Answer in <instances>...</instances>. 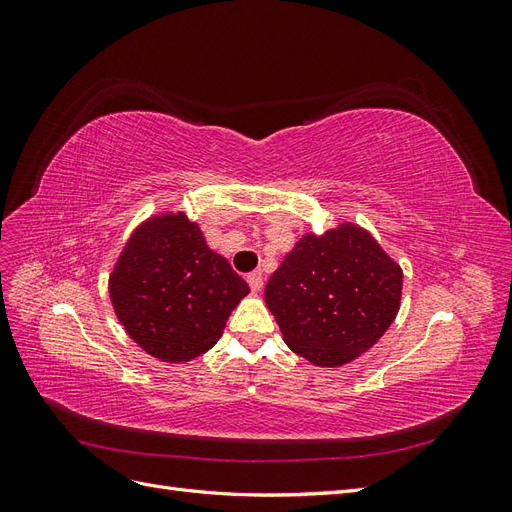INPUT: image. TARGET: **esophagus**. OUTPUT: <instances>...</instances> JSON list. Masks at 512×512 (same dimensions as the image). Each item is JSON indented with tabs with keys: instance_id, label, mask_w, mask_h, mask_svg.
<instances>
[{
	"instance_id": "esophagus-1",
	"label": "esophagus",
	"mask_w": 512,
	"mask_h": 512,
	"mask_svg": "<svg viewBox=\"0 0 512 512\" xmlns=\"http://www.w3.org/2000/svg\"><path fill=\"white\" fill-rule=\"evenodd\" d=\"M247 284H250L252 292H260L262 286H265V280H262V273L260 271H254L247 275Z\"/></svg>"
}]
</instances>
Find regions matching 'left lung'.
Returning a JSON list of instances; mask_svg holds the SVG:
<instances>
[{
    "mask_svg": "<svg viewBox=\"0 0 512 512\" xmlns=\"http://www.w3.org/2000/svg\"><path fill=\"white\" fill-rule=\"evenodd\" d=\"M399 265L367 230L342 224L305 235L265 288L284 342L320 367H339L374 346L401 301Z\"/></svg>",
    "mask_w": 512,
    "mask_h": 512,
    "instance_id": "8db88e82",
    "label": "left lung"
}]
</instances>
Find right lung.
<instances>
[{
    "instance_id": "right-lung-1",
    "label": "right lung",
    "mask_w": 512,
    "mask_h": 512,
    "mask_svg": "<svg viewBox=\"0 0 512 512\" xmlns=\"http://www.w3.org/2000/svg\"><path fill=\"white\" fill-rule=\"evenodd\" d=\"M108 288L123 329L166 363L207 352L220 339L232 307L250 292L183 213L136 228Z\"/></svg>"
}]
</instances>
